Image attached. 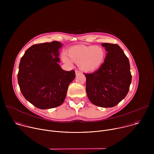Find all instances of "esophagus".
Wrapping results in <instances>:
<instances>
[{
	"instance_id": "34e87169",
	"label": "esophagus",
	"mask_w": 154,
	"mask_h": 154,
	"mask_svg": "<svg viewBox=\"0 0 154 154\" xmlns=\"http://www.w3.org/2000/svg\"><path fill=\"white\" fill-rule=\"evenodd\" d=\"M81 74V72H80V71H78V70H76V71H75V75H79V74Z\"/></svg>"
}]
</instances>
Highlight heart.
Wrapping results in <instances>:
<instances>
[{"mask_svg": "<svg viewBox=\"0 0 154 154\" xmlns=\"http://www.w3.org/2000/svg\"><path fill=\"white\" fill-rule=\"evenodd\" d=\"M66 54L68 57L65 54L62 56L63 61L69 64L72 61L77 63L79 68L85 72L98 69L106 57V51L101 46L76 45L70 48Z\"/></svg>", "mask_w": 154, "mask_h": 154, "instance_id": "b5f03b06", "label": "heart"}]
</instances>
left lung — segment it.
Segmentation results:
<instances>
[{
    "mask_svg": "<svg viewBox=\"0 0 154 154\" xmlns=\"http://www.w3.org/2000/svg\"><path fill=\"white\" fill-rule=\"evenodd\" d=\"M107 54L103 64L93 73L84 74L86 92L94 105L104 108L118 104L127 94L131 82L130 63L116 44L102 43Z\"/></svg>",
    "mask_w": 154,
    "mask_h": 154,
    "instance_id": "8db88e82",
    "label": "left lung"
}]
</instances>
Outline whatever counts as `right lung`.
I'll list each match as a JSON object with an SVG mask.
<instances>
[{
	"mask_svg": "<svg viewBox=\"0 0 154 154\" xmlns=\"http://www.w3.org/2000/svg\"><path fill=\"white\" fill-rule=\"evenodd\" d=\"M58 41L34 45L21 58L17 74L20 91L32 105L49 109L61 105L69 85L75 77V71L61 69Z\"/></svg>",
	"mask_w": 154,
	"mask_h": 154,
	"instance_id": "add662e5",
	"label": "right lung"
}]
</instances>
